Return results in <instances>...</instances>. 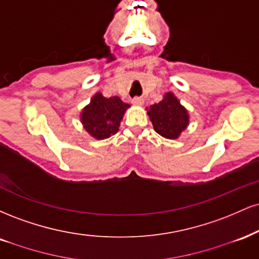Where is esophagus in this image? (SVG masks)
I'll return each instance as SVG.
<instances>
[{
  "label": "esophagus",
  "instance_id": "1",
  "mask_svg": "<svg viewBox=\"0 0 259 259\" xmlns=\"http://www.w3.org/2000/svg\"><path fill=\"white\" fill-rule=\"evenodd\" d=\"M133 105L135 106H142L144 105V99H141V97H135V99L132 100Z\"/></svg>",
  "mask_w": 259,
  "mask_h": 259
}]
</instances>
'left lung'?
<instances>
[{
	"label": "left lung",
	"mask_w": 259,
	"mask_h": 259,
	"mask_svg": "<svg viewBox=\"0 0 259 259\" xmlns=\"http://www.w3.org/2000/svg\"><path fill=\"white\" fill-rule=\"evenodd\" d=\"M146 109L154 132L163 138L177 140L189 126V112L173 92L164 94L160 102L154 103Z\"/></svg>",
	"instance_id": "obj_1"
}]
</instances>
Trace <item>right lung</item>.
I'll use <instances>...</instances> for the list:
<instances>
[{
  "instance_id": "add662e5",
  "label": "right lung",
  "mask_w": 259,
  "mask_h": 259,
  "mask_svg": "<svg viewBox=\"0 0 259 259\" xmlns=\"http://www.w3.org/2000/svg\"><path fill=\"white\" fill-rule=\"evenodd\" d=\"M129 107L130 105L124 103L118 96L107 99L101 92H96L90 103L80 112V121L85 132L94 139H108L118 133Z\"/></svg>"
}]
</instances>
